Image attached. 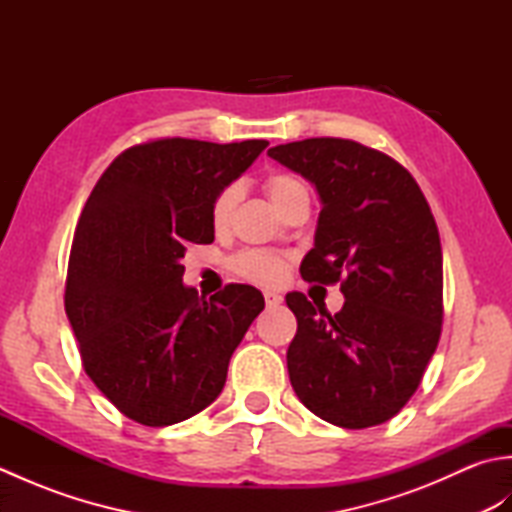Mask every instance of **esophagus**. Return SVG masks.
I'll return each instance as SVG.
<instances>
[{"label":"esophagus","mask_w":512,"mask_h":512,"mask_svg":"<svg viewBox=\"0 0 512 512\" xmlns=\"http://www.w3.org/2000/svg\"><path fill=\"white\" fill-rule=\"evenodd\" d=\"M264 299H266V306H279V303L284 301V297L277 295V292H273V290H266Z\"/></svg>","instance_id":"1"}]
</instances>
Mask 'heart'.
<instances>
[{
  "instance_id": "b5f03b06",
  "label": "heart",
  "mask_w": 512,
  "mask_h": 512,
  "mask_svg": "<svg viewBox=\"0 0 512 512\" xmlns=\"http://www.w3.org/2000/svg\"><path fill=\"white\" fill-rule=\"evenodd\" d=\"M299 187H303V184L292 176H273L266 182L268 195L270 200L275 202V206L284 200L288 193H292ZM239 193L242 191H239L237 184H228V187H224L220 193H217V198L213 200V206H211V222L215 228H224L228 222H231L233 211L239 202ZM233 266L239 275L259 281V284H277V281H281L286 275L284 259L275 253H266V250H246V253L235 257Z\"/></svg>"
}]
</instances>
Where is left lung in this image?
<instances>
[{"mask_svg": "<svg viewBox=\"0 0 512 512\" xmlns=\"http://www.w3.org/2000/svg\"><path fill=\"white\" fill-rule=\"evenodd\" d=\"M319 195L314 248L301 277L341 279L343 308H314L301 292L288 374L314 416L343 429L383 424L407 405L442 328V248L416 180L396 160L343 138L268 149Z\"/></svg>", "mask_w": 512, "mask_h": 512, "instance_id": "1", "label": "left lung"}]
</instances>
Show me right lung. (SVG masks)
Masks as SVG:
<instances>
[{
	"label": "right lung",
	"mask_w": 512,
	"mask_h": 512,
	"mask_svg": "<svg viewBox=\"0 0 512 512\" xmlns=\"http://www.w3.org/2000/svg\"><path fill=\"white\" fill-rule=\"evenodd\" d=\"M268 140L165 138L123 151L76 226L65 312L105 398L147 427L187 420L222 394L228 361L264 310L233 284L211 299L182 284L187 244H211V206Z\"/></svg>",
	"instance_id": "right-lung-1"
}]
</instances>
